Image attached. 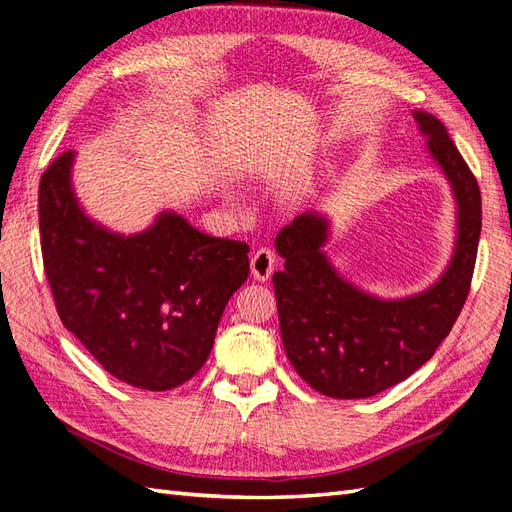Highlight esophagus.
<instances>
[{
  "label": "esophagus",
  "mask_w": 512,
  "mask_h": 512,
  "mask_svg": "<svg viewBox=\"0 0 512 512\" xmlns=\"http://www.w3.org/2000/svg\"><path fill=\"white\" fill-rule=\"evenodd\" d=\"M274 264H277V257H274L272 251L268 248H259L257 253L251 257V272L257 281H268L270 274L274 270Z\"/></svg>",
  "instance_id": "1"
}]
</instances>
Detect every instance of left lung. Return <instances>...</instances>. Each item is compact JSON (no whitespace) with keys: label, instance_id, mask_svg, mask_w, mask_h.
<instances>
[{"label":"left lung","instance_id":"obj_1","mask_svg":"<svg viewBox=\"0 0 512 512\" xmlns=\"http://www.w3.org/2000/svg\"><path fill=\"white\" fill-rule=\"evenodd\" d=\"M413 116L456 201L452 259L428 290L378 298L348 283L324 253L329 220L318 212L296 216L274 240L285 259L272 277L283 348L298 376L329 398H370L409 378L448 337L469 294L482 227L478 181L445 125L422 110Z\"/></svg>","mask_w":512,"mask_h":512}]
</instances>
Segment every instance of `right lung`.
I'll use <instances>...</instances> for the list:
<instances>
[{
	"label": "right lung",
	"instance_id": "obj_1",
	"mask_svg": "<svg viewBox=\"0 0 512 512\" xmlns=\"http://www.w3.org/2000/svg\"><path fill=\"white\" fill-rule=\"evenodd\" d=\"M75 153L38 186L45 274L62 324L101 368L149 391L179 387L203 368L229 298L248 277V244L212 238L162 212L136 235L88 218L71 183Z\"/></svg>",
	"mask_w": 512,
	"mask_h": 512
}]
</instances>
